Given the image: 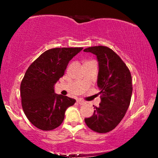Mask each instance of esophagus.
Wrapping results in <instances>:
<instances>
[{"mask_svg": "<svg viewBox=\"0 0 158 158\" xmlns=\"http://www.w3.org/2000/svg\"><path fill=\"white\" fill-rule=\"evenodd\" d=\"M77 102L79 103V105H81V106H82V105H85V103H86V102H85V101L81 100V99H78V100H77Z\"/></svg>", "mask_w": 158, "mask_h": 158, "instance_id": "esophagus-1", "label": "esophagus"}]
</instances>
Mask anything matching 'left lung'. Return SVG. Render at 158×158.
<instances>
[{"mask_svg":"<svg viewBox=\"0 0 158 158\" xmlns=\"http://www.w3.org/2000/svg\"><path fill=\"white\" fill-rule=\"evenodd\" d=\"M84 52L97 56V86L102 94L99 106L94 107V114L85 118V122L93 131L107 133L120 123L129 106L132 94L131 73L120 57L108 47H90Z\"/></svg>","mask_w":158,"mask_h":158,"instance_id":"1","label":"left lung"}]
</instances>
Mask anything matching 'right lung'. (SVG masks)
<instances>
[{"mask_svg": "<svg viewBox=\"0 0 158 158\" xmlns=\"http://www.w3.org/2000/svg\"><path fill=\"white\" fill-rule=\"evenodd\" d=\"M82 48H52L30 64L21 83V104L27 119L43 131L57 128L65 110L76 99L55 93L56 83L64 74L69 61Z\"/></svg>", "mask_w": 158, "mask_h": 158, "instance_id": "right-lung-1", "label": "right lung"}]
</instances>
